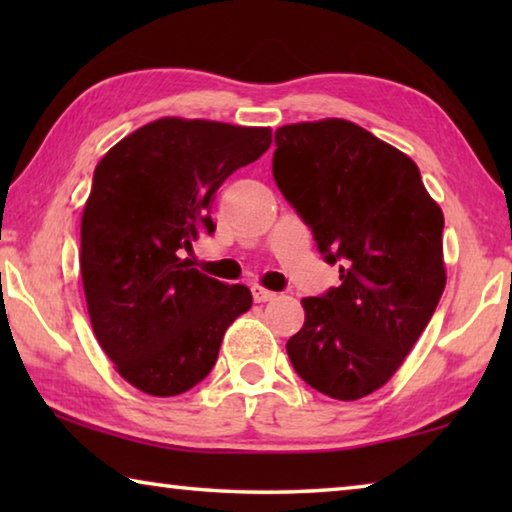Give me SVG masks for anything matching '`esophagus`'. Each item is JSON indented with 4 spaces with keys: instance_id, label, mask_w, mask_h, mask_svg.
<instances>
[{
    "instance_id": "34e87169",
    "label": "esophagus",
    "mask_w": 512,
    "mask_h": 512,
    "mask_svg": "<svg viewBox=\"0 0 512 512\" xmlns=\"http://www.w3.org/2000/svg\"><path fill=\"white\" fill-rule=\"evenodd\" d=\"M277 296V293H273V291H268V289H264V287H253V298H255V302H268V300H273Z\"/></svg>"
}]
</instances>
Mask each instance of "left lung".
<instances>
[{
    "mask_svg": "<svg viewBox=\"0 0 512 512\" xmlns=\"http://www.w3.org/2000/svg\"><path fill=\"white\" fill-rule=\"evenodd\" d=\"M275 146V185L341 264L339 287L302 298L289 359L318 393L359 400L395 375L443 296V212L409 155L352 121L282 126Z\"/></svg>",
    "mask_w": 512,
    "mask_h": 512,
    "instance_id": "8db88e82",
    "label": "left lung"
}]
</instances>
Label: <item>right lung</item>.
<instances>
[{"instance_id":"add662e5","label":"right lung","mask_w":512,"mask_h":512,"mask_svg":"<svg viewBox=\"0 0 512 512\" xmlns=\"http://www.w3.org/2000/svg\"><path fill=\"white\" fill-rule=\"evenodd\" d=\"M271 146V128L205 119L151 121L103 155L81 221L85 300L103 352L155 397L194 388L214 368L225 329L250 309L180 257L214 232L216 189Z\"/></svg>"}]
</instances>
